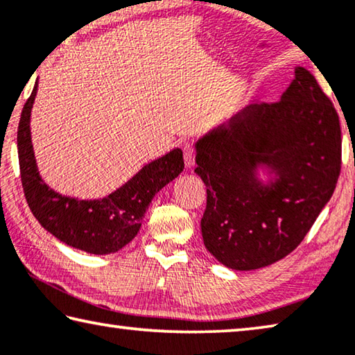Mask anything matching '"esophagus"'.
Returning a JSON list of instances; mask_svg holds the SVG:
<instances>
[{"mask_svg":"<svg viewBox=\"0 0 355 355\" xmlns=\"http://www.w3.org/2000/svg\"><path fill=\"white\" fill-rule=\"evenodd\" d=\"M183 157H184V164L187 167H193L194 166V159H196V150L193 145H184L183 148Z\"/></svg>","mask_w":355,"mask_h":355,"instance_id":"1","label":"esophagus"}]
</instances>
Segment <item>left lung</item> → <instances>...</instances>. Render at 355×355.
<instances>
[{"label":"left lung","instance_id":"obj_1","mask_svg":"<svg viewBox=\"0 0 355 355\" xmlns=\"http://www.w3.org/2000/svg\"><path fill=\"white\" fill-rule=\"evenodd\" d=\"M194 172L207 187L205 248L232 270L267 267L294 251L334 194L341 128L311 72L277 103L250 104L196 144ZM266 166L268 184L257 177Z\"/></svg>","mask_w":355,"mask_h":355}]
</instances>
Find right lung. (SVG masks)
I'll return each instance as SVG.
<instances>
[{
  "label": "right lung",
  "mask_w": 355,
  "mask_h": 355,
  "mask_svg": "<svg viewBox=\"0 0 355 355\" xmlns=\"http://www.w3.org/2000/svg\"><path fill=\"white\" fill-rule=\"evenodd\" d=\"M37 82L24 105L17 131L21 187L33 215L53 237L89 254H110L136 237L150 202L161 188L183 172V151L145 164L131 180L103 199L80 200L56 193L39 175L31 144L30 118Z\"/></svg>",
  "instance_id": "1"
}]
</instances>
